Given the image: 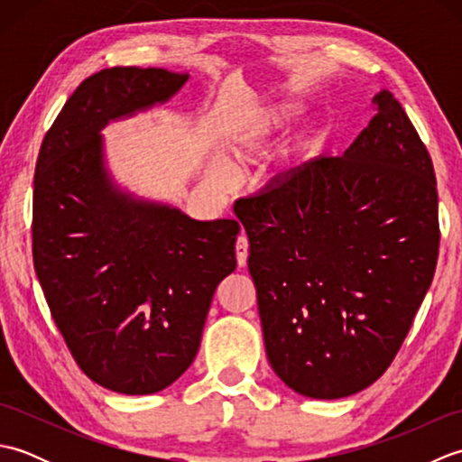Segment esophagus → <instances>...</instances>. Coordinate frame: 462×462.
<instances>
[{
  "label": "esophagus",
  "mask_w": 462,
  "mask_h": 462,
  "mask_svg": "<svg viewBox=\"0 0 462 462\" xmlns=\"http://www.w3.org/2000/svg\"><path fill=\"white\" fill-rule=\"evenodd\" d=\"M248 246H250L248 238L244 236V234H240L238 240H236V260H238L240 268L246 266V262H248Z\"/></svg>",
  "instance_id": "esophagus-1"
}]
</instances>
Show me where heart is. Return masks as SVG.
Listing matches in <instances>:
<instances>
[{
	"label": "heart",
	"mask_w": 462,
	"mask_h": 462,
	"mask_svg": "<svg viewBox=\"0 0 462 462\" xmlns=\"http://www.w3.org/2000/svg\"><path fill=\"white\" fill-rule=\"evenodd\" d=\"M301 113V106L296 101H270L254 106V109L244 116L236 129L230 131L224 136V146L236 161H252L260 156L263 146L272 139L273 134H278L282 129H286L290 123L298 119ZM313 146V136H306V139L298 141L286 151V156L290 154H301L310 151ZM204 179L212 189L226 190L232 184L234 176L228 166L210 161L204 169Z\"/></svg>",
	"instance_id": "obj_1"
}]
</instances>
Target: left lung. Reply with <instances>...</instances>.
Here are the masks:
<instances>
[{
	"label": "left lung",
	"instance_id": "1",
	"mask_svg": "<svg viewBox=\"0 0 462 462\" xmlns=\"http://www.w3.org/2000/svg\"><path fill=\"white\" fill-rule=\"evenodd\" d=\"M337 159H311L238 200L263 346L296 393L341 399L375 383L433 282L430 156L393 93Z\"/></svg>",
	"mask_w": 462,
	"mask_h": 462
}]
</instances>
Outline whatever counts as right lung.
Returning a JSON list of instances; mask_svg holds the SVG:
<instances>
[{"instance_id":"1","label":"right lung","mask_w":462,"mask_h":462,"mask_svg":"<svg viewBox=\"0 0 462 462\" xmlns=\"http://www.w3.org/2000/svg\"><path fill=\"white\" fill-rule=\"evenodd\" d=\"M189 73L113 67L85 79L47 131L33 180V263L89 379L159 393L190 367L218 283L236 270V220H194L123 189L101 131L169 103Z\"/></svg>"}]
</instances>
